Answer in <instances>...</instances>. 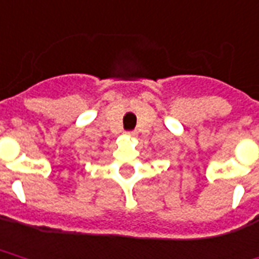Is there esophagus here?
<instances>
[{
    "label": "esophagus",
    "instance_id": "obj_1",
    "mask_svg": "<svg viewBox=\"0 0 259 259\" xmlns=\"http://www.w3.org/2000/svg\"><path fill=\"white\" fill-rule=\"evenodd\" d=\"M126 136H127V137H136V136H137V133H136V132H127V133H126Z\"/></svg>",
    "mask_w": 259,
    "mask_h": 259
}]
</instances>
